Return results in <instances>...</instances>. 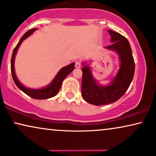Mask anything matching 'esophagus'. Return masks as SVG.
<instances>
[{"mask_svg":"<svg viewBox=\"0 0 156 156\" xmlns=\"http://www.w3.org/2000/svg\"><path fill=\"white\" fill-rule=\"evenodd\" d=\"M81 66H82V63H81L80 61H76L75 67L76 68H80Z\"/></svg>","mask_w":156,"mask_h":156,"instance_id":"1","label":"esophagus"}]
</instances>
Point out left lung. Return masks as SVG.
<instances>
[{
    "instance_id": "1",
    "label": "left lung",
    "mask_w": 156,
    "mask_h": 156,
    "mask_svg": "<svg viewBox=\"0 0 156 156\" xmlns=\"http://www.w3.org/2000/svg\"><path fill=\"white\" fill-rule=\"evenodd\" d=\"M112 44L105 48L113 50L119 55L120 69L109 85H99L93 77L90 66L83 63L82 96L90 104L103 105L118 100L130 85L135 73V62L130 43L118 32L108 30Z\"/></svg>"
}]
</instances>
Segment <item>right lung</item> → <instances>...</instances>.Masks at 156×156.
Here are the masks:
<instances>
[{
  "instance_id": "add662e5",
  "label": "right lung",
  "mask_w": 156,
  "mask_h": 156,
  "mask_svg": "<svg viewBox=\"0 0 156 156\" xmlns=\"http://www.w3.org/2000/svg\"><path fill=\"white\" fill-rule=\"evenodd\" d=\"M37 29H33L28 31L24 35L22 36L20 39L19 43L14 48L13 54H12L11 56V74L12 77L13 79L14 82L16 84V86L19 87L20 90L25 93V94L29 95L31 98L36 99V100H45V99H48L53 98L56 94H58V91H59L61 86H62V83L63 82V80L66 78V76L69 74L74 69V63H72L69 64L68 66H64V67L62 68L59 70V72H58L56 74L55 78L54 79L53 81L48 84V86H46V87L41 88V89H38V90H35V89H29L26 87L25 86H23L21 82H19L17 77L16 76L15 73V69H14V59H15L16 54L17 53L18 49H19L20 45H21L23 40H25L26 38H28L30 35H31L34 33V31H35Z\"/></svg>"
}]
</instances>
